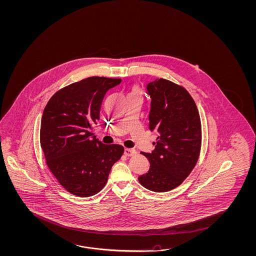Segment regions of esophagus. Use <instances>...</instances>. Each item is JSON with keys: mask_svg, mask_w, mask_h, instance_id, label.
Returning a JSON list of instances; mask_svg holds the SVG:
<instances>
[{"mask_svg": "<svg viewBox=\"0 0 256 256\" xmlns=\"http://www.w3.org/2000/svg\"><path fill=\"white\" fill-rule=\"evenodd\" d=\"M136 154V150L132 149V148H124V155L126 156H132Z\"/></svg>", "mask_w": 256, "mask_h": 256, "instance_id": "obj_1", "label": "esophagus"}]
</instances>
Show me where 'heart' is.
<instances>
[{"label": "heart", "instance_id": "b5f03b06", "mask_svg": "<svg viewBox=\"0 0 256 256\" xmlns=\"http://www.w3.org/2000/svg\"><path fill=\"white\" fill-rule=\"evenodd\" d=\"M132 92H139V90H138L137 88H133V89H132Z\"/></svg>", "mask_w": 256, "mask_h": 256}]
</instances>
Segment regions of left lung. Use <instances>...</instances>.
<instances>
[{"label":"left lung","instance_id":"left-lung-1","mask_svg":"<svg viewBox=\"0 0 256 256\" xmlns=\"http://www.w3.org/2000/svg\"><path fill=\"white\" fill-rule=\"evenodd\" d=\"M146 89L151 98L149 130L158 136L152 153H142L150 168L138 179L149 190L164 192L178 186L194 170L201 150V120L184 87L156 78Z\"/></svg>","mask_w":256,"mask_h":256}]
</instances>
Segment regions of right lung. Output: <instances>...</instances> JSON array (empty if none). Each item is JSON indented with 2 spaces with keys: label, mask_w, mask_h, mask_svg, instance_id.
Instances as JSON below:
<instances>
[{
  "label": "right lung",
  "mask_w": 256,
  "mask_h": 256,
  "mask_svg": "<svg viewBox=\"0 0 256 256\" xmlns=\"http://www.w3.org/2000/svg\"><path fill=\"white\" fill-rule=\"evenodd\" d=\"M121 78L90 77L66 86L44 108L40 144L52 174L68 192L89 197L106 185L124 148L104 144L94 136L102 100Z\"/></svg>",
  "instance_id": "obj_1"
}]
</instances>
